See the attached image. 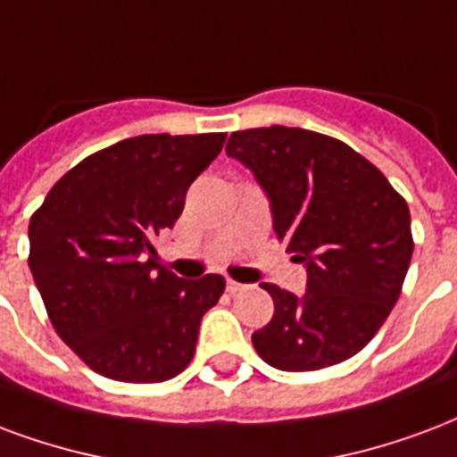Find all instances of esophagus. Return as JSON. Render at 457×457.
Segmentation results:
<instances>
[{
	"label": "esophagus",
	"mask_w": 457,
	"mask_h": 457,
	"mask_svg": "<svg viewBox=\"0 0 457 457\" xmlns=\"http://www.w3.org/2000/svg\"><path fill=\"white\" fill-rule=\"evenodd\" d=\"M246 286L245 283H237V280H228V293H232V295H235V293H239V290H245Z\"/></svg>",
	"instance_id": "esophagus-1"
}]
</instances>
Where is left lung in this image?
<instances>
[{
	"instance_id": "left-lung-1",
	"label": "left lung",
	"mask_w": 457,
	"mask_h": 457,
	"mask_svg": "<svg viewBox=\"0 0 457 457\" xmlns=\"http://www.w3.org/2000/svg\"><path fill=\"white\" fill-rule=\"evenodd\" d=\"M225 152L254 171L276 237L307 266L305 295L263 283L276 310L252 334L256 353L290 373L356 356L402 293L414 252L407 201L366 157L314 130H237Z\"/></svg>"
}]
</instances>
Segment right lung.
Masks as SVG:
<instances>
[{
    "mask_svg": "<svg viewBox=\"0 0 457 457\" xmlns=\"http://www.w3.org/2000/svg\"><path fill=\"white\" fill-rule=\"evenodd\" d=\"M228 133L137 135L82 160L30 215L29 266L60 339L94 373L162 383L195 353L198 327L225 290L208 273L177 278L152 239Z\"/></svg>",
    "mask_w": 457,
    "mask_h": 457,
    "instance_id": "add662e5",
    "label": "right lung"
}]
</instances>
